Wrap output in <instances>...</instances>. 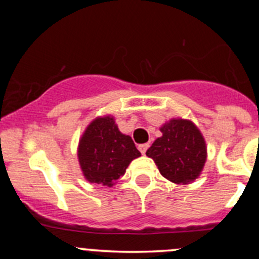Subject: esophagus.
<instances>
[{
  "label": "esophagus",
  "instance_id": "1",
  "mask_svg": "<svg viewBox=\"0 0 259 259\" xmlns=\"http://www.w3.org/2000/svg\"><path fill=\"white\" fill-rule=\"evenodd\" d=\"M148 148H149V144H142V145H139V150H140V153H142V154H145V153H146V150H148Z\"/></svg>",
  "mask_w": 259,
  "mask_h": 259
}]
</instances>
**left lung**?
<instances>
[{
  "mask_svg": "<svg viewBox=\"0 0 259 259\" xmlns=\"http://www.w3.org/2000/svg\"><path fill=\"white\" fill-rule=\"evenodd\" d=\"M161 137L146 151L161 176L176 184H190L202 174L207 161V144L197 125L173 117L160 126Z\"/></svg>",
  "mask_w": 259,
  "mask_h": 259,
  "instance_id": "8db88e82",
  "label": "left lung"
}]
</instances>
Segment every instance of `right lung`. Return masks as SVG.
I'll return each mask as SVG.
<instances>
[{
  "label": "right lung",
  "mask_w": 259,
  "mask_h": 259,
  "mask_svg": "<svg viewBox=\"0 0 259 259\" xmlns=\"http://www.w3.org/2000/svg\"><path fill=\"white\" fill-rule=\"evenodd\" d=\"M140 155L132 138L120 132L113 115L95 117L82 133L77 146L83 178L103 187H113Z\"/></svg>",
  "instance_id": "add662e5"
}]
</instances>
